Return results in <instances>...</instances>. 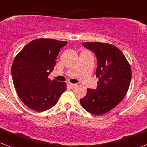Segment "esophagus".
Segmentation results:
<instances>
[{"mask_svg": "<svg viewBox=\"0 0 147 147\" xmlns=\"http://www.w3.org/2000/svg\"><path fill=\"white\" fill-rule=\"evenodd\" d=\"M68 86H69L70 88L74 89V87H76V86H77V84H72V83H68Z\"/></svg>", "mask_w": 147, "mask_h": 147, "instance_id": "obj_1", "label": "esophagus"}]
</instances>
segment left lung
Here are the masks:
<instances>
[{
	"label": "left lung",
	"mask_w": 147,
	"mask_h": 147,
	"mask_svg": "<svg viewBox=\"0 0 147 147\" xmlns=\"http://www.w3.org/2000/svg\"><path fill=\"white\" fill-rule=\"evenodd\" d=\"M82 45L96 55L95 74L99 79L97 88L87 89L80 103L88 112L100 115L113 109L126 95L131 80V68L120 49L112 44L84 42Z\"/></svg>",
	"instance_id": "left-lung-1"
}]
</instances>
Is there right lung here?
I'll return each instance as SVG.
<instances>
[{"label": "right lung", "instance_id": "add662e5", "mask_svg": "<svg viewBox=\"0 0 147 147\" xmlns=\"http://www.w3.org/2000/svg\"><path fill=\"white\" fill-rule=\"evenodd\" d=\"M66 41L38 38L24 47L14 58L11 75L20 100L30 109L43 111L53 107L66 90V84L48 76Z\"/></svg>", "mask_w": 147, "mask_h": 147}]
</instances>
